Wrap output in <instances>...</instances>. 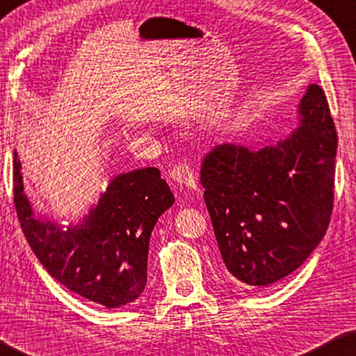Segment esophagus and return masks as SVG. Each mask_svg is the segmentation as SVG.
Returning <instances> with one entry per match:
<instances>
[{"mask_svg": "<svg viewBox=\"0 0 356 356\" xmlns=\"http://www.w3.org/2000/svg\"><path fill=\"white\" fill-rule=\"evenodd\" d=\"M170 177L172 179V182H176L177 185L184 188H188V190H193V191L197 190L193 170L186 163H179L174 166V168L170 171Z\"/></svg>", "mask_w": 356, "mask_h": 356, "instance_id": "34e87169", "label": "esophagus"}]
</instances>
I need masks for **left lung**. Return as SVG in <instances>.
<instances>
[{
    "label": "left lung",
    "instance_id": "8db88e82",
    "mask_svg": "<svg viewBox=\"0 0 356 356\" xmlns=\"http://www.w3.org/2000/svg\"><path fill=\"white\" fill-rule=\"evenodd\" d=\"M338 138L324 90L309 85L298 128L276 143H222L200 170L227 276L266 287L302 266L333 208Z\"/></svg>",
    "mask_w": 356,
    "mask_h": 356
}]
</instances>
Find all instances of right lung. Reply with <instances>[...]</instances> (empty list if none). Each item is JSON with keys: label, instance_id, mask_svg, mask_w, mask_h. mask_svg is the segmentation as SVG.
Masks as SVG:
<instances>
[{"label": "right lung", "instance_id": "1", "mask_svg": "<svg viewBox=\"0 0 356 356\" xmlns=\"http://www.w3.org/2000/svg\"><path fill=\"white\" fill-rule=\"evenodd\" d=\"M13 202L26 239L49 275L76 295L117 309L143 293L151 233L174 196L157 168L122 172L79 222L65 227L33 211L15 151Z\"/></svg>", "mask_w": 356, "mask_h": 356}]
</instances>
